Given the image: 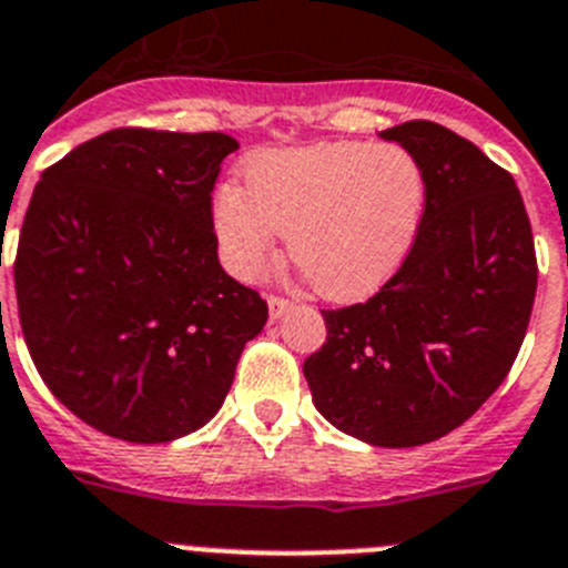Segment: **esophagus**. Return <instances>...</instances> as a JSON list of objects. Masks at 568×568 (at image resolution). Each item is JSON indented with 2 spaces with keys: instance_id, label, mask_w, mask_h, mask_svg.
<instances>
[{
  "instance_id": "34e87169",
  "label": "esophagus",
  "mask_w": 568,
  "mask_h": 568,
  "mask_svg": "<svg viewBox=\"0 0 568 568\" xmlns=\"http://www.w3.org/2000/svg\"><path fill=\"white\" fill-rule=\"evenodd\" d=\"M266 304H270V316L273 318L287 316L290 310H295V302H290V298H281V295H270V298H266Z\"/></svg>"
}]
</instances>
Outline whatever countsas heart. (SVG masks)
Listing matches in <instances>:
<instances>
[{
	"label": "heart",
	"instance_id": "obj_1",
	"mask_svg": "<svg viewBox=\"0 0 568 568\" xmlns=\"http://www.w3.org/2000/svg\"><path fill=\"white\" fill-rule=\"evenodd\" d=\"M246 186L224 183L212 226L237 278L270 270L290 235V255L333 302L376 293L405 264L425 215V172L396 143H316L261 152Z\"/></svg>",
	"mask_w": 568,
	"mask_h": 568
}]
</instances>
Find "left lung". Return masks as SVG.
Returning a JSON list of instances; mask_svg holds the SVG:
<instances>
[{"mask_svg": "<svg viewBox=\"0 0 568 568\" xmlns=\"http://www.w3.org/2000/svg\"><path fill=\"white\" fill-rule=\"evenodd\" d=\"M425 172V215L405 264L373 298L322 310L304 362L318 414L379 448H414L477 414L526 338L535 237L515 178L430 120L382 132Z\"/></svg>", "mask_w": 568, "mask_h": 568, "instance_id": "8db88e82", "label": "left lung"}]
</instances>
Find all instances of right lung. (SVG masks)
Masks as SVG:
<instances>
[{"instance_id": "right-lung-1", "label": "right lung", "mask_w": 568, "mask_h": 568, "mask_svg": "<svg viewBox=\"0 0 568 568\" xmlns=\"http://www.w3.org/2000/svg\"><path fill=\"white\" fill-rule=\"evenodd\" d=\"M237 140L114 129L42 172L13 284L33 365L82 423L169 443L224 405L266 302L217 261L212 189Z\"/></svg>"}]
</instances>
